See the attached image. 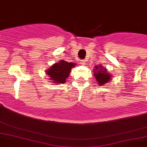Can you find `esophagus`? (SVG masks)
Instances as JSON below:
<instances>
[{"mask_svg": "<svg viewBox=\"0 0 147 147\" xmlns=\"http://www.w3.org/2000/svg\"><path fill=\"white\" fill-rule=\"evenodd\" d=\"M85 62H86L85 60H83H83L80 61V63L82 64V65H84V64H85Z\"/></svg>", "mask_w": 147, "mask_h": 147, "instance_id": "obj_1", "label": "esophagus"}]
</instances>
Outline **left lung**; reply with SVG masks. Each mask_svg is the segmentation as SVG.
Segmentation results:
<instances>
[{"mask_svg":"<svg viewBox=\"0 0 147 147\" xmlns=\"http://www.w3.org/2000/svg\"><path fill=\"white\" fill-rule=\"evenodd\" d=\"M95 68L96 69H94V74L95 75L96 81L98 82V85L102 86L103 84H105V83H108L110 79H111V75L107 72L106 69L103 68L102 65H100V67L96 66Z\"/></svg>","mask_w":147,"mask_h":147,"instance_id":"1","label":"left lung"}]
</instances>
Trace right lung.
<instances>
[{
	"mask_svg": "<svg viewBox=\"0 0 147 147\" xmlns=\"http://www.w3.org/2000/svg\"><path fill=\"white\" fill-rule=\"evenodd\" d=\"M75 64L73 63H69L61 60L59 63L53 65L46 72L53 82H55V83H64L66 82V79L69 77L71 69L75 67Z\"/></svg>",
	"mask_w": 147,
	"mask_h": 147,
	"instance_id": "1",
	"label": "right lung"
}]
</instances>
